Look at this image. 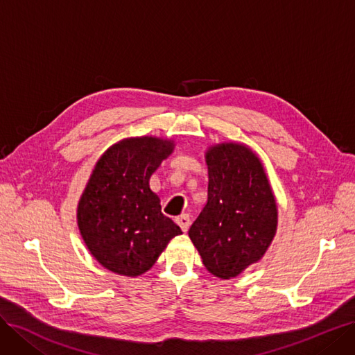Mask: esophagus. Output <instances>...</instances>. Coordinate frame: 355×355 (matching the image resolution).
Returning a JSON list of instances; mask_svg holds the SVG:
<instances>
[{"mask_svg":"<svg viewBox=\"0 0 355 355\" xmlns=\"http://www.w3.org/2000/svg\"><path fill=\"white\" fill-rule=\"evenodd\" d=\"M175 222L181 227V230L186 232L189 230V227H190V215L189 214H182V215L175 218Z\"/></svg>","mask_w":355,"mask_h":355,"instance_id":"1","label":"esophagus"}]
</instances>
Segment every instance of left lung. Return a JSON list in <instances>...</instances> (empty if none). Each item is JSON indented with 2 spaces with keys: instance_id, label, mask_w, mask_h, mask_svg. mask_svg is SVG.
<instances>
[{
  "instance_id": "obj_1",
  "label": "left lung",
  "mask_w": 355,
  "mask_h": 355,
  "mask_svg": "<svg viewBox=\"0 0 355 355\" xmlns=\"http://www.w3.org/2000/svg\"><path fill=\"white\" fill-rule=\"evenodd\" d=\"M207 203L189 237L203 265L234 278L260 260L275 237L278 211L259 157L243 144L222 143L206 153Z\"/></svg>"
}]
</instances>
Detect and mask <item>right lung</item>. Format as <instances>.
<instances>
[{"instance_id": "add662e5", "label": "right lung", "mask_w": 355, "mask_h": 355, "mask_svg": "<svg viewBox=\"0 0 355 355\" xmlns=\"http://www.w3.org/2000/svg\"><path fill=\"white\" fill-rule=\"evenodd\" d=\"M173 149L169 140L125 139L98 161L78 202L77 224L92 256L108 270L139 277L181 234L149 187L150 175Z\"/></svg>"}]
</instances>
